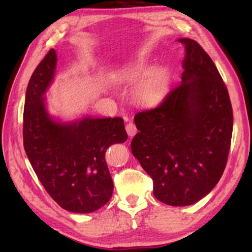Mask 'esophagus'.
<instances>
[{
  "mask_svg": "<svg viewBox=\"0 0 252 252\" xmlns=\"http://www.w3.org/2000/svg\"><path fill=\"white\" fill-rule=\"evenodd\" d=\"M126 130L127 135H129L130 137L134 136V135L136 134V132H137L136 126H135L134 123H133V122H129V123H126Z\"/></svg>",
  "mask_w": 252,
  "mask_h": 252,
  "instance_id": "1",
  "label": "esophagus"
}]
</instances>
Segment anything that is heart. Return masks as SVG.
<instances>
[{
  "label": "heart",
  "instance_id": "b5f03b06",
  "mask_svg": "<svg viewBox=\"0 0 252 252\" xmlns=\"http://www.w3.org/2000/svg\"><path fill=\"white\" fill-rule=\"evenodd\" d=\"M145 72L143 66H130L117 73V79L122 82H133ZM169 73L161 68L146 71L135 85L134 97L144 106H154L161 100L169 88Z\"/></svg>",
  "mask_w": 252,
  "mask_h": 252
}]
</instances>
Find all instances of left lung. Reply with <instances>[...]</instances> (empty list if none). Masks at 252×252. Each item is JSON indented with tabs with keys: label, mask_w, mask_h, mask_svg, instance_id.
<instances>
[{
	"label": "left lung",
	"mask_w": 252,
	"mask_h": 252,
	"mask_svg": "<svg viewBox=\"0 0 252 252\" xmlns=\"http://www.w3.org/2000/svg\"><path fill=\"white\" fill-rule=\"evenodd\" d=\"M185 46L182 82L153 109L137 112L132 154L153 179L154 196L189 206L208 195L227 162L233 109L225 83L205 50Z\"/></svg>",
	"instance_id": "1"
}]
</instances>
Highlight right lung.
<instances>
[{
  "instance_id": "1",
  "label": "right lung",
  "mask_w": 252,
  "mask_h": 252,
  "mask_svg": "<svg viewBox=\"0 0 252 252\" xmlns=\"http://www.w3.org/2000/svg\"><path fill=\"white\" fill-rule=\"evenodd\" d=\"M56 52L49 51L27 87L24 147L45 190L62 208L74 213L98 210L109 201L114 183L105 161L112 144L127 134L120 117L83 118L62 123L46 111L44 94L53 81Z\"/></svg>"
}]
</instances>
